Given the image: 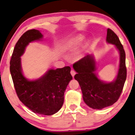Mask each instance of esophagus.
Returning <instances> with one entry per match:
<instances>
[{"label": "esophagus", "instance_id": "1", "mask_svg": "<svg viewBox=\"0 0 135 135\" xmlns=\"http://www.w3.org/2000/svg\"><path fill=\"white\" fill-rule=\"evenodd\" d=\"M70 73H71V76H72L73 77L75 76V74H76V71H75V70H71V71H70Z\"/></svg>", "mask_w": 135, "mask_h": 135}]
</instances>
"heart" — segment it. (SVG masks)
I'll use <instances>...</instances> for the list:
<instances>
[{
  "label": "heart",
  "mask_w": 135,
  "mask_h": 135,
  "mask_svg": "<svg viewBox=\"0 0 135 135\" xmlns=\"http://www.w3.org/2000/svg\"><path fill=\"white\" fill-rule=\"evenodd\" d=\"M84 41V37L83 36H78L73 39H71V41H70L69 42H67V44H66V47H72L75 46H78L80 45L83 42V41Z\"/></svg>",
  "instance_id": "b5f03b06"
}]
</instances>
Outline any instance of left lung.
I'll return each instance as SVG.
<instances>
[{"label": "left lung", "instance_id": "obj_1", "mask_svg": "<svg viewBox=\"0 0 135 135\" xmlns=\"http://www.w3.org/2000/svg\"><path fill=\"white\" fill-rule=\"evenodd\" d=\"M106 41L114 44L120 52L119 70L114 81L104 83L95 74L96 64L92 55H88L73 65L76 71L75 79L78 81L81 89L83 98L89 107L102 109L117 101L123 90L127 78L125 52L117 35L110 29H107Z\"/></svg>", "mask_w": 135, "mask_h": 135}]
</instances>
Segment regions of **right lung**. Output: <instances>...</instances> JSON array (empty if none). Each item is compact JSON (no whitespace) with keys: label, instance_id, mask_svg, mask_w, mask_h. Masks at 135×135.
<instances>
[{"label":"right lung","instance_id":"obj_1","mask_svg":"<svg viewBox=\"0 0 135 135\" xmlns=\"http://www.w3.org/2000/svg\"><path fill=\"white\" fill-rule=\"evenodd\" d=\"M42 35L38 30L25 32L16 43L10 62V71L14 87L19 99L25 105L36 114L51 115L61 109L64 104V93L72 80L71 68L51 69L44 76L29 81L21 72L20 57L30 42L39 40Z\"/></svg>","mask_w":135,"mask_h":135}]
</instances>
